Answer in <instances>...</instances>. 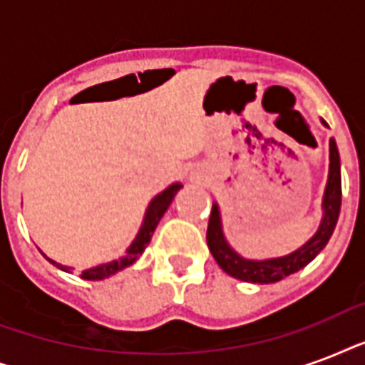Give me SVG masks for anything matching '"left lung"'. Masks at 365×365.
<instances>
[{
	"label": "left lung",
	"instance_id": "obj_1",
	"mask_svg": "<svg viewBox=\"0 0 365 365\" xmlns=\"http://www.w3.org/2000/svg\"><path fill=\"white\" fill-rule=\"evenodd\" d=\"M320 121H322L324 126H328V123L324 119H320ZM339 210L341 160L337 143L331 138L329 140L328 182H326L322 197V220H320L317 233L312 235L303 246L289 252V254L280 255V257H267V259H248V257H244L229 244L227 237L223 233L222 210H220L217 202L212 205L210 222H208V231H206V242H208V248H210L216 263L227 272L229 277L239 278L242 282L272 284L307 267L326 248L329 237L334 235L337 220H339Z\"/></svg>",
	"mask_w": 365,
	"mask_h": 365
}]
</instances>
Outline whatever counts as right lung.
Wrapping results in <instances>:
<instances>
[{
    "mask_svg": "<svg viewBox=\"0 0 365 365\" xmlns=\"http://www.w3.org/2000/svg\"><path fill=\"white\" fill-rule=\"evenodd\" d=\"M182 187H183L182 183L176 182V183H172V185H168L165 191H160L157 197H153L151 202H149L148 210H145V214H143L142 225H140L136 237H134L130 246L126 248L125 254H123L119 259L108 261V263H100V265L91 267V269H87V271H83L81 278H85V280H104V278H110L111 274L123 271V269H126V267H130L132 263H134V261L143 254V250H145V246H148L151 237H153L155 229H157V225H159L160 217L165 216V212L168 210V206L172 205V200H174L176 193ZM45 257H47V255H45ZM47 259L51 261L53 265L58 267V269H62V271L71 272V267L56 263V261L51 259V257H47Z\"/></svg>",
    "mask_w": 365,
    "mask_h": 365,
    "instance_id": "right-lung-1",
    "label": "right lung"
}]
</instances>
